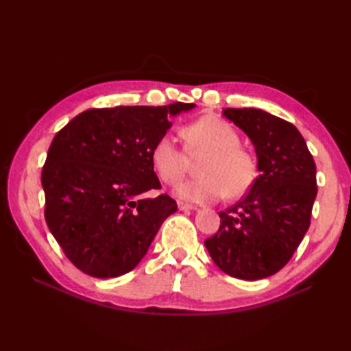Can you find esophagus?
I'll return each mask as SVG.
<instances>
[{"label": "esophagus", "instance_id": "obj_1", "mask_svg": "<svg viewBox=\"0 0 351 351\" xmlns=\"http://www.w3.org/2000/svg\"><path fill=\"white\" fill-rule=\"evenodd\" d=\"M178 209H180V210H196L197 208L193 206V205L183 204V202H178Z\"/></svg>", "mask_w": 351, "mask_h": 351}]
</instances>
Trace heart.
I'll use <instances>...</instances> for the list:
<instances>
[{
  "label": "heart",
  "instance_id": "1",
  "mask_svg": "<svg viewBox=\"0 0 351 351\" xmlns=\"http://www.w3.org/2000/svg\"><path fill=\"white\" fill-rule=\"evenodd\" d=\"M186 149L171 134L159 137L152 147V164L158 176L168 184H176L187 171L189 156L208 155L200 167L199 180L182 183L176 193L180 199L206 204L227 193L239 197L256 180L254 158L240 147V136L234 127L217 117H202L186 125L183 132Z\"/></svg>",
  "mask_w": 351,
  "mask_h": 351
}]
</instances>
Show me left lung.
I'll use <instances>...</instances> for the list:
<instances>
[{
  "mask_svg": "<svg viewBox=\"0 0 351 351\" xmlns=\"http://www.w3.org/2000/svg\"><path fill=\"white\" fill-rule=\"evenodd\" d=\"M222 117L250 139L259 176L246 197L221 212L205 246L230 277L262 280L285 267L311 226L316 167L291 123L258 108H227Z\"/></svg>",
  "mask_w": 351,
  "mask_h": 351,
  "instance_id": "obj_1",
  "label": "left lung"
}]
</instances>
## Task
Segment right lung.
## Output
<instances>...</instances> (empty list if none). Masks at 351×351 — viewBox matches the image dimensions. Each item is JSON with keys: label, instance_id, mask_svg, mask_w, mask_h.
<instances>
[{"label": "right lung", "instance_id": "1", "mask_svg": "<svg viewBox=\"0 0 351 351\" xmlns=\"http://www.w3.org/2000/svg\"><path fill=\"white\" fill-rule=\"evenodd\" d=\"M196 107H115L88 110L60 130L42 169L45 219L66 256L95 278L134 269L159 227L177 210L161 189L152 147L178 114Z\"/></svg>", "mask_w": 351, "mask_h": 351}]
</instances>
